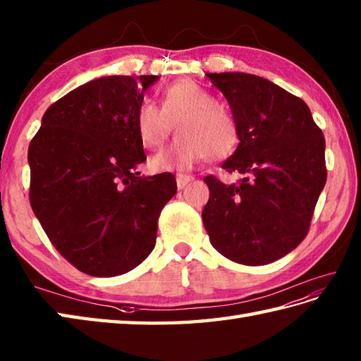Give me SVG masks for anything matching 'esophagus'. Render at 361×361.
<instances>
[{
	"mask_svg": "<svg viewBox=\"0 0 361 361\" xmlns=\"http://www.w3.org/2000/svg\"><path fill=\"white\" fill-rule=\"evenodd\" d=\"M193 180H195V178H193V176H190V174L179 173L178 176H176V182H178V187L179 188H183V187L188 185V183L193 182Z\"/></svg>",
	"mask_w": 361,
	"mask_h": 361,
	"instance_id": "34e87169",
	"label": "esophagus"
}]
</instances>
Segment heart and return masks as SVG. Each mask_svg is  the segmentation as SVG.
I'll return each mask as SVG.
<instances>
[{
    "label": "heart",
    "mask_w": 361,
    "mask_h": 361,
    "mask_svg": "<svg viewBox=\"0 0 361 361\" xmlns=\"http://www.w3.org/2000/svg\"><path fill=\"white\" fill-rule=\"evenodd\" d=\"M178 124L179 138L151 159L154 170H190L200 161L223 160L238 145V126L221 102L191 80H180L161 93L160 107L143 101L135 112V129L146 148H159Z\"/></svg>",
    "instance_id": "obj_1"
}]
</instances>
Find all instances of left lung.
<instances>
[{"mask_svg":"<svg viewBox=\"0 0 361 361\" xmlns=\"http://www.w3.org/2000/svg\"><path fill=\"white\" fill-rule=\"evenodd\" d=\"M223 92L240 143L223 164L237 183L207 176L202 221L212 246L232 262L259 267L305 238L327 180L326 140L310 109L271 80L247 73H207Z\"/></svg>","mask_w":361,"mask_h":361,"instance_id":"1","label":"left lung"}]
</instances>
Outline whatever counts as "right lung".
<instances>
[{
	"label": "right lung",
	"instance_id": "right-lung-1",
	"mask_svg": "<svg viewBox=\"0 0 361 361\" xmlns=\"http://www.w3.org/2000/svg\"><path fill=\"white\" fill-rule=\"evenodd\" d=\"M159 76H102L51 104L31 140L29 201L49 241L82 273L114 277L156 246L157 219L176 195L171 173L140 176L135 129Z\"/></svg>",
	"mask_w": 361,
	"mask_h": 361
}]
</instances>
